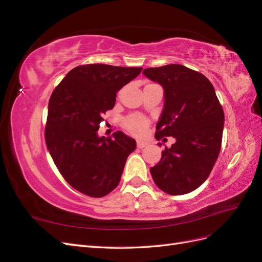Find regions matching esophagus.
<instances>
[{
	"instance_id": "1",
	"label": "esophagus",
	"mask_w": 262,
	"mask_h": 262,
	"mask_svg": "<svg viewBox=\"0 0 262 262\" xmlns=\"http://www.w3.org/2000/svg\"><path fill=\"white\" fill-rule=\"evenodd\" d=\"M146 145H147L146 142H143V141H138V142H137L138 148H144Z\"/></svg>"
}]
</instances>
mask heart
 Wrapping results in <instances>:
<instances>
[{"label": "heart", "instance_id": "b5f03b06", "mask_svg": "<svg viewBox=\"0 0 262 262\" xmlns=\"http://www.w3.org/2000/svg\"><path fill=\"white\" fill-rule=\"evenodd\" d=\"M122 124L126 130L133 134V136L142 137L147 129L148 120L143 116L132 115L124 118L122 120Z\"/></svg>", "mask_w": 262, "mask_h": 262}]
</instances>
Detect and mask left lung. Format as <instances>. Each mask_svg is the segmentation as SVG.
<instances>
[{"instance_id":"8db88e82","label":"left lung","mask_w":262,"mask_h":262,"mask_svg":"<svg viewBox=\"0 0 262 262\" xmlns=\"http://www.w3.org/2000/svg\"><path fill=\"white\" fill-rule=\"evenodd\" d=\"M143 74L164 89V108L156 124V140L172 137L150 175L171 195L186 194L208 179L222 145L224 112L211 82L180 64L148 68ZM161 144V143H158Z\"/></svg>"}]
</instances>
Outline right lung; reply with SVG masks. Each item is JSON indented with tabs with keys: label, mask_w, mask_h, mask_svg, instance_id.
Returning a JSON list of instances; mask_svg holds the SVG:
<instances>
[{
	"label": "right lung",
	"mask_w": 262,
	"mask_h": 262,
	"mask_svg": "<svg viewBox=\"0 0 262 262\" xmlns=\"http://www.w3.org/2000/svg\"><path fill=\"white\" fill-rule=\"evenodd\" d=\"M142 68L108 64L76 67L55 87L48 105L46 144L70 186L89 196L101 198L119 185L136 140L121 131L99 137L102 114L113 109L118 91L134 80Z\"/></svg>",
	"instance_id": "1"
}]
</instances>
